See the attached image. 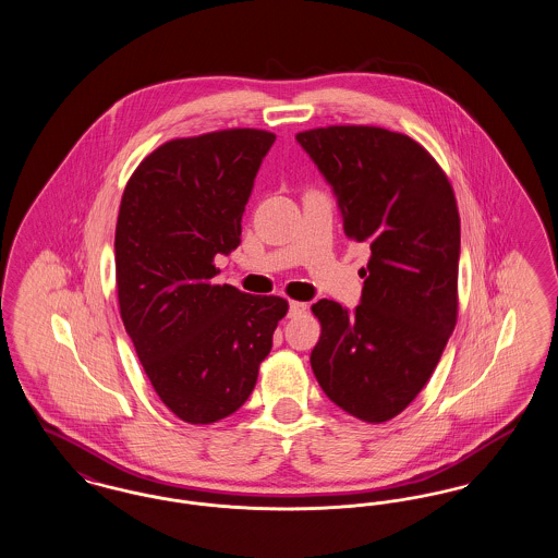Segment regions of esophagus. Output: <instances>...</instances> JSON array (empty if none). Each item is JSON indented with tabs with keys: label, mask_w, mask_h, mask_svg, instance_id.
<instances>
[{
	"label": "esophagus",
	"mask_w": 558,
	"mask_h": 558,
	"mask_svg": "<svg viewBox=\"0 0 558 558\" xmlns=\"http://www.w3.org/2000/svg\"><path fill=\"white\" fill-rule=\"evenodd\" d=\"M305 312H307V303H303V301H291V305H289V316H291V318L303 316Z\"/></svg>",
	"instance_id": "1"
}]
</instances>
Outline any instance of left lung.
<instances>
[{"instance_id": "1", "label": "left lung", "mask_w": 558, "mask_h": 558, "mask_svg": "<svg viewBox=\"0 0 558 558\" xmlns=\"http://www.w3.org/2000/svg\"><path fill=\"white\" fill-rule=\"evenodd\" d=\"M335 187L345 236L368 244L355 314L312 305V371L347 414L380 425L423 391L458 319L460 215L453 187L416 140L376 125L296 133Z\"/></svg>"}]
</instances>
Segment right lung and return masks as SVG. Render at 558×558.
I'll use <instances>...</instances> for the list:
<instances>
[{
  "label": "right lung",
  "mask_w": 558,
  "mask_h": 558,
  "mask_svg": "<svg viewBox=\"0 0 558 558\" xmlns=\"http://www.w3.org/2000/svg\"><path fill=\"white\" fill-rule=\"evenodd\" d=\"M276 133L232 128L175 137L142 160L114 230L117 299L160 401L211 425L248 399L289 301L213 284L240 244L242 213Z\"/></svg>",
  "instance_id": "1"
}]
</instances>
